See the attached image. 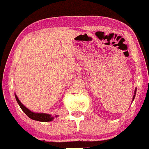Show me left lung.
<instances>
[{"instance_id": "1", "label": "left lung", "mask_w": 149, "mask_h": 149, "mask_svg": "<svg viewBox=\"0 0 149 149\" xmlns=\"http://www.w3.org/2000/svg\"><path fill=\"white\" fill-rule=\"evenodd\" d=\"M136 89H135V92H134V98L135 97V94H136Z\"/></svg>"}]
</instances>
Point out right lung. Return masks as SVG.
I'll list each match as a JSON object with an SVG mask.
<instances>
[{"label": "right lung", "instance_id": "right-lung-1", "mask_svg": "<svg viewBox=\"0 0 149 149\" xmlns=\"http://www.w3.org/2000/svg\"><path fill=\"white\" fill-rule=\"evenodd\" d=\"M15 96V98H16V101L18 102V104L20 106L21 109L24 112V113L30 118V119H33V120L36 121H39V122H50V121L53 120L54 117L51 116L49 114H46V113H35L33 112H31L30 110H29L27 107L24 106L22 103L20 102V101L18 100V97L16 95Z\"/></svg>", "mask_w": 149, "mask_h": 149}]
</instances>
